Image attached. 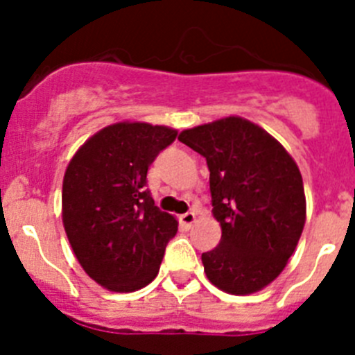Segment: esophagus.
Masks as SVG:
<instances>
[{"label":"esophagus","mask_w":355,"mask_h":355,"mask_svg":"<svg viewBox=\"0 0 355 355\" xmlns=\"http://www.w3.org/2000/svg\"><path fill=\"white\" fill-rule=\"evenodd\" d=\"M180 222H181V225H183V227L190 229V227H192L193 222H196V213H193V211L183 213V215L180 216Z\"/></svg>","instance_id":"obj_1"}]
</instances>
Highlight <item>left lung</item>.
<instances>
[{
  "mask_svg": "<svg viewBox=\"0 0 355 355\" xmlns=\"http://www.w3.org/2000/svg\"><path fill=\"white\" fill-rule=\"evenodd\" d=\"M180 142L205 156L220 243L202 252L216 288L249 295L284 270L302 234V175L281 144L241 117L184 130Z\"/></svg>",
  "mask_w": 355,
  "mask_h": 355,
  "instance_id": "obj_1",
  "label": "left lung"
}]
</instances>
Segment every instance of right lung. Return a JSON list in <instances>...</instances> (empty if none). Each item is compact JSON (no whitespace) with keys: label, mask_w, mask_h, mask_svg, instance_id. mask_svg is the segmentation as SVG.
Wrapping results in <instances>:
<instances>
[{"label":"right lung","mask_w":355,"mask_h":355,"mask_svg":"<svg viewBox=\"0 0 355 355\" xmlns=\"http://www.w3.org/2000/svg\"><path fill=\"white\" fill-rule=\"evenodd\" d=\"M178 131L117 122L90 137L69 163L62 218L83 270L112 291L140 290L158 275L178 220L155 206L147 171Z\"/></svg>","instance_id":"1"}]
</instances>
